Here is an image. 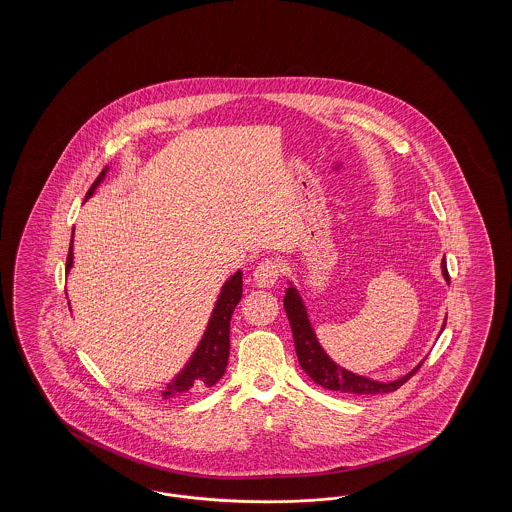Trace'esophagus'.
Segmentation results:
<instances>
[{"label":"esophagus","mask_w":512,"mask_h":512,"mask_svg":"<svg viewBox=\"0 0 512 512\" xmlns=\"http://www.w3.org/2000/svg\"><path fill=\"white\" fill-rule=\"evenodd\" d=\"M280 276V265L272 259H265L253 272V280L259 288H272Z\"/></svg>","instance_id":"esophagus-1"}]
</instances>
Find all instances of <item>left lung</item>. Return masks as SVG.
Segmentation results:
<instances>
[{"label":"left lung","instance_id":"1","mask_svg":"<svg viewBox=\"0 0 512 512\" xmlns=\"http://www.w3.org/2000/svg\"><path fill=\"white\" fill-rule=\"evenodd\" d=\"M441 270H443V278L449 282V272H447V263L445 257L441 261ZM284 309L286 315L290 318V326H292L293 343H295V353L299 359L301 368L311 376L313 382H317L318 386L326 388V390L343 391V393H357V395H376V393H390V391L399 390L414 372L422 366H414L409 374H405L403 378L390 382V384H382L376 380H370L365 376H357L345 368L336 365L320 347L317 336L311 328V322L307 318V309L303 305V299L299 297V293L295 292V288L290 286L286 290L284 297ZM445 328V324H443Z\"/></svg>","mask_w":512,"mask_h":512}]
</instances>
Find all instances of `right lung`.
Returning <instances> with one entry per match:
<instances>
[{"mask_svg":"<svg viewBox=\"0 0 512 512\" xmlns=\"http://www.w3.org/2000/svg\"><path fill=\"white\" fill-rule=\"evenodd\" d=\"M105 172L107 169L99 172L96 182L92 184L90 192L86 194V199L92 197L99 182L105 178ZM71 267H73V240H71L69 255H67V270H65L67 274ZM240 299H242V272L238 270L222 286L217 305L213 309V315L207 324L203 338L199 341L188 365L184 366V370L172 380L171 384H167V388L163 391L165 399L180 397L186 393L192 395L197 391L213 388L219 382L226 370L228 355H230V318H232L236 305L240 303Z\"/></svg>","mask_w":512,"mask_h":512,"instance_id":"obj_1","label":"right lung"}]
</instances>
